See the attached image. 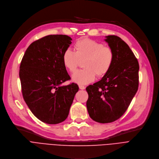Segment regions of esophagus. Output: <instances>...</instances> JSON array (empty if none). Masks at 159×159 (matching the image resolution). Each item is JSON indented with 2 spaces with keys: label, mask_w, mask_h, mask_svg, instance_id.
Returning <instances> with one entry per match:
<instances>
[{
  "label": "esophagus",
  "mask_w": 159,
  "mask_h": 159,
  "mask_svg": "<svg viewBox=\"0 0 159 159\" xmlns=\"http://www.w3.org/2000/svg\"><path fill=\"white\" fill-rule=\"evenodd\" d=\"M79 88H80V89H81V90H84V89H85V87L84 85H79Z\"/></svg>",
  "instance_id": "34e87169"
}]
</instances>
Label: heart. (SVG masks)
I'll return each instance as SVG.
<instances>
[{
    "instance_id": "obj_1",
    "label": "heart",
    "mask_w": 159,
    "mask_h": 159,
    "mask_svg": "<svg viewBox=\"0 0 159 159\" xmlns=\"http://www.w3.org/2000/svg\"><path fill=\"white\" fill-rule=\"evenodd\" d=\"M75 52L66 49L63 54V63L70 72H74L84 61V69L72 75V80L80 85L93 81L96 75L103 77L111 69L115 60V53L108 46L89 39L78 40L74 44Z\"/></svg>"
}]
</instances>
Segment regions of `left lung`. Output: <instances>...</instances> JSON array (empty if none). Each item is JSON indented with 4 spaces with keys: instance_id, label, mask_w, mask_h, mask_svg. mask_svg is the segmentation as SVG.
<instances>
[{
    "instance_id": "8db88e82",
    "label": "left lung",
    "mask_w": 159,
    "mask_h": 159,
    "mask_svg": "<svg viewBox=\"0 0 159 159\" xmlns=\"http://www.w3.org/2000/svg\"><path fill=\"white\" fill-rule=\"evenodd\" d=\"M105 41L114 51V63L100 81L86 88L89 116L102 124L114 122L124 114L139 84V64L127 44L116 35L107 36Z\"/></svg>"
}]
</instances>
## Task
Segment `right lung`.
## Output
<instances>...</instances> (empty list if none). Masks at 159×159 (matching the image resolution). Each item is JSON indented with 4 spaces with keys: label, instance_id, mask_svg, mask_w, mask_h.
<instances>
[{
    "label": "right lung",
    "instance_id": "obj_1",
    "mask_svg": "<svg viewBox=\"0 0 159 159\" xmlns=\"http://www.w3.org/2000/svg\"><path fill=\"white\" fill-rule=\"evenodd\" d=\"M71 41L66 35L43 37L30 45L20 62L22 96L34 116L46 124L66 120L79 90L74 83L60 86L70 80L62 57Z\"/></svg>",
    "mask_w": 159,
    "mask_h": 159
}]
</instances>
